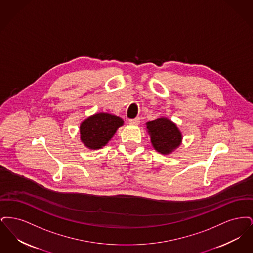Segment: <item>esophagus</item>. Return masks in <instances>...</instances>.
<instances>
[{
	"mask_svg": "<svg viewBox=\"0 0 253 253\" xmlns=\"http://www.w3.org/2000/svg\"><path fill=\"white\" fill-rule=\"evenodd\" d=\"M139 122H140L139 118L130 119V120H129V124H131V125H137V124H139Z\"/></svg>",
	"mask_w": 253,
	"mask_h": 253,
	"instance_id": "34e87169",
	"label": "esophagus"
}]
</instances>
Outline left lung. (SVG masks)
<instances>
[{"mask_svg": "<svg viewBox=\"0 0 253 253\" xmlns=\"http://www.w3.org/2000/svg\"><path fill=\"white\" fill-rule=\"evenodd\" d=\"M151 141L157 152L168 155L181 143L182 135L177 126L168 119L161 118L147 122Z\"/></svg>", "mask_w": 253, "mask_h": 253, "instance_id": "1", "label": "left lung"}]
</instances>
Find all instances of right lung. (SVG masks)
<instances>
[{"label":"right lung","mask_w":253,"mask_h":253,"mask_svg":"<svg viewBox=\"0 0 253 253\" xmlns=\"http://www.w3.org/2000/svg\"><path fill=\"white\" fill-rule=\"evenodd\" d=\"M122 124L123 121L120 117L98 113L81 124V139L89 149H99L108 143Z\"/></svg>","instance_id":"obj_1"}]
</instances>
